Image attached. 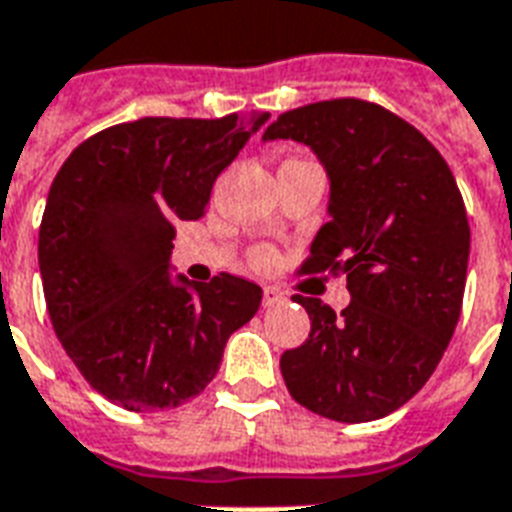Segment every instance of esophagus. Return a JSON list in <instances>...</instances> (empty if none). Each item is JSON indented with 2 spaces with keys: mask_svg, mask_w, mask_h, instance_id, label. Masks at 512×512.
<instances>
[{
  "mask_svg": "<svg viewBox=\"0 0 512 512\" xmlns=\"http://www.w3.org/2000/svg\"><path fill=\"white\" fill-rule=\"evenodd\" d=\"M284 303V292L276 290V287H265L263 290V306L271 308V306H279Z\"/></svg>",
  "mask_w": 512,
  "mask_h": 512,
  "instance_id": "obj_1",
  "label": "esophagus"
}]
</instances>
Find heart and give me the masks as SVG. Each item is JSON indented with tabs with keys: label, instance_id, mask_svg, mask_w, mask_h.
I'll return each mask as SVG.
<instances>
[{
	"label": "heart",
	"instance_id": "obj_1",
	"mask_svg": "<svg viewBox=\"0 0 512 512\" xmlns=\"http://www.w3.org/2000/svg\"><path fill=\"white\" fill-rule=\"evenodd\" d=\"M257 263H260V265L271 263V252H265V249H263V252H257Z\"/></svg>",
	"mask_w": 512,
	"mask_h": 512
}]
</instances>
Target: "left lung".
I'll return each instance as SVG.
<instances>
[{"instance_id": "left-lung-1", "label": "left lung", "mask_w": 512, "mask_h": 512, "mask_svg": "<svg viewBox=\"0 0 512 512\" xmlns=\"http://www.w3.org/2000/svg\"><path fill=\"white\" fill-rule=\"evenodd\" d=\"M265 142L314 150L330 179V222L300 273H346L335 311L295 295L311 333L282 354L292 400L325 419L389 416L435 373L462 314L470 225L456 179L427 136L362 99L290 109Z\"/></svg>"}]
</instances>
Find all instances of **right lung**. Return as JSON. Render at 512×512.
Wrapping results in <instances>:
<instances>
[{
  "label": "right lung",
  "instance_id": "obj_1",
  "mask_svg": "<svg viewBox=\"0 0 512 512\" xmlns=\"http://www.w3.org/2000/svg\"><path fill=\"white\" fill-rule=\"evenodd\" d=\"M268 115L142 117L104 128L58 169L39 225V273L58 341L120 408L169 411L217 376L263 290L220 273L171 276L179 222L204 217L214 179Z\"/></svg>",
  "mask_w": 512,
  "mask_h": 512
}]
</instances>
